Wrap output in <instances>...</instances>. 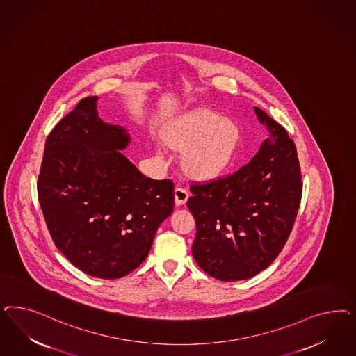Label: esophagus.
<instances>
[{
	"mask_svg": "<svg viewBox=\"0 0 356 356\" xmlns=\"http://www.w3.org/2000/svg\"><path fill=\"white\" fill-rule=\"evenodd\" d=\"M188 198H189V193L184 188H176L175 189V204L176 205L181 206L186 204Z\"/></svg>",
	"mask_w": 356,
	"mask_h": 356,
	"instance_id": "esophagus-1",
	"label": "esophagus"
}]
</instances>
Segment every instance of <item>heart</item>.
Listing matches in <instances>:
<instances>
[{"instance_id": "b5f03b06", "label": "heart", "mask_w": 356, "mask_h": 356, "mask_svg": "<svg viewBox=\"0 0 356 356\" xmlns=\"http://www.w3.org/2000/svg\"><path fill=\"white\" fill-rule=\"evenodd\" d=\"M164 138L173 149L186 151L185 164L191 172L198 177H213L234 159L240 130L232 120L198 111L171 124ZM158 150L163 152L162 146Z\"/></svg>"}]
</instances>
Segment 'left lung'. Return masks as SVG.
<instances>
[{"mask_svg":"<svg viewBox=\"0 0 356 356\" xmlns=\"http://www.w3.org/2000/svg\"><path fill=\"white\" fill-rule=\"evenodd\" d=\"M254 111L271 136L235 172L192 184L188 200L197 232L194 259L210 277L225 282L252 278L278 257L302 200L293 140L262 109Z\"/></svg>","mask_w":356,"mask_h":356,"instance_id":"8db88e82","label":"left lung"}]
</instances>
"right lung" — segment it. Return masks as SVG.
<instances>
[{"label": "right lung", "instance_id": "right-lung-1", "mask_svg": "<svg viewBox=\"0 0 356 356\" xmlns=\"http://www.w3.org/2000/svg\"><path fill=\"white\" fill-rule=\"evenodd\" d=\"M83 97L45 140L38 195L54 245L76 268L103 280L137 269L158 227L172 214V180H154L121 154L127 130L97 116Z\"/></svg>", "mask_w": 356, "mask_h": 356}]
</instances>
